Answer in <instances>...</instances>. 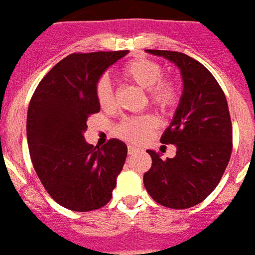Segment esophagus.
<instances>
[{"instance_id":"esophagus-1","label":"esophagus","mask_w":255,"mask_h":255,"mask_svg":"<svg viewBox=\"0 0 255 255\" xmlns=\"http://www.w3.org/2000/svg\"><path fill=\"white\" fill-rule=\"evenodd\" d=\"M136 148L132 147V145H128V155H132V153H135Z\"/></svg>"}]
</instances>
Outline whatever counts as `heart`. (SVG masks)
<instances>
[{
	"instance_id": "heart-1",
	"label": "heart",
	"mask_w": 255,
	"mask_h": 255,
	"mask_svg": "<svg viewBox=\"0 0 255 255\" xmlns=\"http://www.w3.org/2000/svg\"><path fill=\"white\" fill-rule=\"evenodd\" d=\"M122 73L135 85L147 90L149 103L161 111H169L178 102L177 85L170 79H164L163 66L147 58H137L124 66ZM95 96L103 110H111L115 106V92L107 77L96 81ZM157 126L153 115L127 116L115 127V133L128 143H141Z\"/></svg>"
}]
</instances>
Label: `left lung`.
Here are the masks:
<instances>
[{
	"label": "left lung",
	"mask_w": 255,
	"mask_h": 255,
	"mask_svg": "<svg viewBox=\"0 0 255 255\" xmlns=\"http://www.w3.org/2000/svg\"><path fill=\"white\" fill-rule=\"evenodd\" d=\"M147 51L177 65L184 91L173 120L160 139L176 145V156L163 160L147 151L152 165L144 173V186L160 205L186 209L213 192L229 164L233 148L229 107L221 86L200 62L178 51Z\"/></svg>",
	"instance_id": "obj_1"
}]
</instances>
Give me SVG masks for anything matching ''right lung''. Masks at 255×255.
<instances>
[{"label":"right lung","instance_id":"right-lung-1","mask_svg":"<svg viewBox=\"0 0 255 255\" xmlns=\"http://www.w3.org/2000/svg\"><path fill=\"white\" fill-rule=\"evenodd\" d=\"M128 50L74 53L39 82L27 110L26 133L33 167L53 200L74 212L100 209L112 197L127 145L86 143L87 119L100 111L95 85Z\"/></svg>","mask_w":255,"mask_h":255}]
</instances>
